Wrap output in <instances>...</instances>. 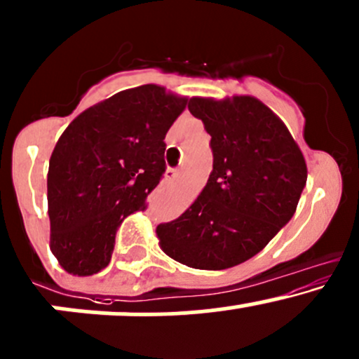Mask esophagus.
Segmentation results:
<instances>
[{
	"label": "esophagus",
	"instance_id": "1",
	"mask_svg": "<svg viewBox=\"0 0 359 359\" xmlns=\"http://www.w3.org/2000/svg\"><path fill=\"white\" fill-rule=\"evenodd\" d=\"M179 170L177 168H168L167 172H165V177H167V180H175L177 177H179Z\"/></svg>",
	"mask_w": 359,
	"mask_h": 359
}]
</instances>
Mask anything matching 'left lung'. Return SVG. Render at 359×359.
I'll return each instance as SVG.
<instances>
[{
    "label": "left lung",
    "instance_id": "left-lung-1",
    "mask_svg": "<svg viewBox=\"0 0 359 359\" xmlns=\"http://www.w3.org/2000/svg\"><path fill=\"white\" fill-rule=\"evenodd\" d=\"M211 135L213 170L175 220L160 224V248L182 265L224 270L258 255L292 218L306 186V161L287 127L252 96L191 97Z\"/></svg>",
    "mask_w": 359,
    "mask_h": 359
}]
</instances>
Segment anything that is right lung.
Segmentation results:
<instances>
[{
	"mask_svg": "<svg viewBox=\"0 0 359 359\" xmlns=\"http://www.w3.org/2000/svg\"><path fill=\"white\" fill-rule=\"evenodd\" d=\"M187 97L154 84L122 90L82 111L56 142L48 170L50 248L63 270L108 266L123 218L146 210L165 173V135Z\"/></svg>",
	"mask_w": 359,
	"mask_h": 359,
	"instance_id": "obj_1",
	"label": "right lung"
}]
</instances>
